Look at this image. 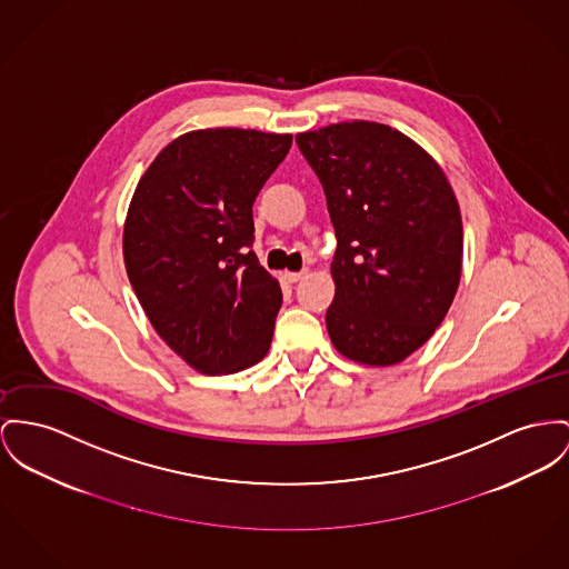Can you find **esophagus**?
Segmentation results:
<instances>
[{
    "label": "esophagus",
    "instance_id": "1",
    "mask_svg": "<svg viewBox=\"0 0 569 569\" xmlns=\"http://www.w3.org/2000/svg\"><path fill=\"white\" fill-rule=\"evenodd\" d=\"M306 273H308L306 269H303V271H284V273H282V278H284L287 282H298V280H302Z\"/></svg>",
    "mask_w": 569,
    "mask_h": 569
}]
</instances>
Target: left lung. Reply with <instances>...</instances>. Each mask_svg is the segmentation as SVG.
I'll list each match as a JSON object with an SVG mask.
<instances>
[{
	"instance_id": "left-lung-1",
	"label": "left lung",
	"mask_w": 569,
	"mask_h": 569,
	"mask_svg": "<svg viewBox=\"0 0 569 569\" xmlns=\"http://www.w3.org/2000/svg\"><path fill=\"white\" fill-rule=\"evenodd\" d=\"M337 232L326 312L345 358L390 367L436 332L453 303L463 228L440 163L406 133L369 120L296 136Z\"/></svg>"
}]
</instances>
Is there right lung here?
<instances>
[{"instance_id":"1","label":"right lung","mask_w":569,"mask_h":569,"mask_svg":"<svg viewBox=\"0 0 569 569\" xmlns=\"http://www.w3.org/2000/svg\"><path fill=\"white\" fill-rule=\"evenodd\" d=\"M291 133L188 131L152 159L129 202L122 257L154 332L191 369L228 376L261 362L282 303L250 250L252 204Z\"/></svg>"}]
</instances>
